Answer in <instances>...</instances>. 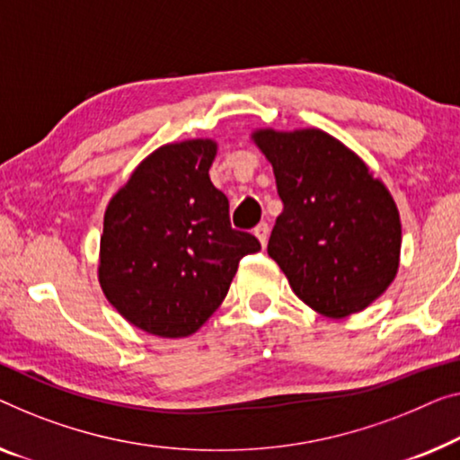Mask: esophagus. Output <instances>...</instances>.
<instances>
[{
	"label": "esophagus",
	"mask_w": 460,
	"mask_h": 460,
	"mask_svg": "<svg viewBox=\"0 0 460 460\" xmlns=\"http://www.w3.org/2000/svg\"><path fill=\"white\" fill-rule=\"evenodd\" d=\"M269 233H270L269 223H260V225H256V229H253V235L260 239L262 248L266 245V242H269Z\"/></svg>",
	"instance_id": "34e87169"
}]
</instances>
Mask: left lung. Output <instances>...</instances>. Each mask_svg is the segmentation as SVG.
I'll list each match as a JSON object with an SVG mask.
<instances>
[{
  "label": "left lung",
  "instance_id": "8db88e82",
  "mask_svg": "<svg viewBox=\"0 0 460 460\" xmlns=\"http://www.w3.org/2000/svg\"><path fill=\"white\" fill-rule=\"evenodd\" d=\"M283 212L269 256L296 296L328 318L378 299L396 277L401 221L393 196L358 155L322 129H260Z\"/></svg>",
  "mask_w": 460,
  "mask_h": 460
}]
</instances>
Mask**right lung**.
<instances>
[{
  "label": "right lung",
  "mask_w": 460,
  "mask_h": 460,
  "mask_svg": "<svg viewBox=\"0 0 460 460\" xmlns=\"http://www.w3.org/2000/svg\"><path fill=\"white\" fill-rule=\"evenodd\" d=\"M212 140L167 144L146 156L111 198L101 235L102 293L129 324L180 339L223 304L239 260L260 250L229 221L212 186Z\"/></svg>",
  "instance_id": "add662e5"
}]
</instances>
